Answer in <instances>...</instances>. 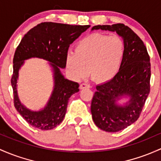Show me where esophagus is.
I'll return each instance as SVG.
<instances>
[{"mask_svg":"<svg viewBox=\"0 0 161 161\" xmlns=\"http://www.w3.org/2000/svg\"><path fill=\"white\" fill-rule=\"evenodd\" d=\"M90 86L87 83H82L79 86V89H89Z\"/></svg>","mask_w":161,"mask_h":161,"instance_id":"34e87169","label":"esophagus"}]
</instances>
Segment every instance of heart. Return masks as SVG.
<instances>
[{"label": "heart", "mask_w": 161, "mask_h": 161, "mask_svg": "<svg viewBox=\"0 0 161 161\" xmlns=\"http://www.w3.org/2000/svg\"><path fill=\"white\" fill-rule=\"evenodd\" d=\"M124 56L125 44L119 36L94 33L78 42L74 54L66 56V68L75 79L86 77L89 72L96 82H106L119 72Z\"/></svg>", "instance_id": "b5f03b06"}]
</instances>
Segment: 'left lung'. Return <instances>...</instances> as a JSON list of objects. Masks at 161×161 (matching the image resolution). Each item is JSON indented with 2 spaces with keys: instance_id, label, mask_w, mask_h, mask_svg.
<instances>
[{
  "instance_id": "left-lung-1",
  "label": "left lung",
  "mask_w": 161,
  "mask_h": 161,
  "mask_svg": "<svg viewBox=\"0 0 161 161\" xmlns=\"http://www.w3.org/2000/svg\"><path fill=\"white\" fill-rule=\"evenodd\" d=\"M116 32L123 39L125 56L121 69L112 80L96 86L91 104L96 126L108 132H117L135 123L150 93L151 63L146 47L140 37L123 24L98 25L92 28ZM128 98L123 105L117 104Z\"/></svg>"
}]
</instances>
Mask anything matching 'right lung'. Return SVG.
Returning a JSON list of instances; mask_svg holds the SVG:
<instances>
[{"label": "right lung", "mask_w": 161, "mask_h": 161, "mask_svg": "<svg viewBox=\"0 0 161 161\" xmlns=\"http://www.w3.org/2000/svg\"><path fill=\"white\" fill-rule=\"evenodd\" d=\"M89 27V25L44 22L30 30L21 40L13 59L11 86L14 101L17 112L34 128L43 130H51L63 121L68 101L72 95L79 91V85L66 79L60 70L66 68L70 44ZM31 58L49 61L54 74V89L47 105L39 111L31 110L21 103L17 93L19 71L25 60Z\"/></svg>", "instance_id": "obj_1"}]
</instances>
